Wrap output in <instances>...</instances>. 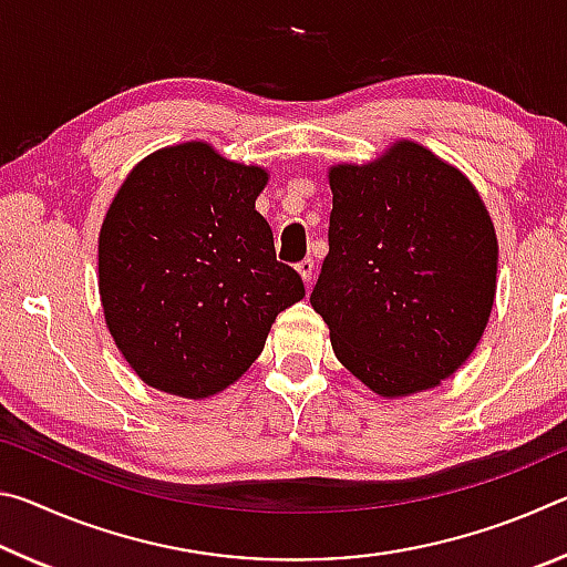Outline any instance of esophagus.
Instances as JSON below:
<instances>
[{
  "instance_id": "esophagus-1",
  "label": "esophagus",
  "mask_w": 567,
  "mask_h": 567,
  "mask_svg": "<svg viewBox=\"0 0 567 567\" xmlns=\"http://www.w3.org/2000/svg\"><path fill=\"white\" fill-rule=\"evenodd\" d=\"M297 272H300L305 285L312 282V277H315V262L310 260V257H307V260H302L300 265H297Z\"/></svg>"
}]
</instances>
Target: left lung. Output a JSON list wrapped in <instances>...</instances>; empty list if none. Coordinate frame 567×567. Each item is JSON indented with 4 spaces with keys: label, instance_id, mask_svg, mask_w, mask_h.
Wrapping results in <instances>:
<instances>
[{
    "label": "left lung",
    "instance_id": "1",
    "mask_svg": "<svg viewBox=\"0 0 567 567\" xmlns=\"http://www.w3.org/2000/svg\"><path fill=\"white\" fill-rule=\"evenodd\" d=\"M330 252L310 295L338 360L380 398L437 388L491 320L497 237L463 172L400 140L332 165Z\"/></svg>",
    "mask_w": 567,
    "mask_h": 567
}]
</instances>
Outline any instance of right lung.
<instances>
[{
    "label": "right lung",
    "mask_w": 567,
    "mask_h": 567,
    "mask_svg": "<svg viewBox=\"0 0 567 567\" xmlns=\"http://www.w3.org/2000/svg\"><path fill=\"white\" fill-rule=\"evenodd\" d=\"M267 179L207 142H182L134 165L114 195L100 229V300L114 344L150 388L217 395L305 297L255 209Z\"/></svg>",
    "instance_id": "1"
}]
</instances>
